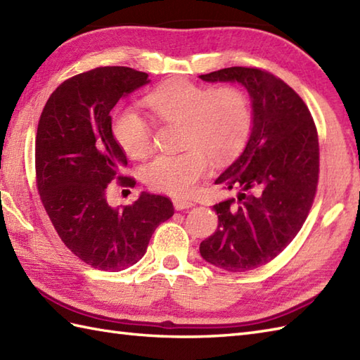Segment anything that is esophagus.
<instances>
[{"label": "esophagus", "instance_id": "obj_1", "mask_svg": "<svg viewBox=\"0 0 360 360\" xmlns=\"http://www.w3.org/2000/svg\"><path fill=\"white\" fill-rule=\"evenodd\" d=\"M173 205H174V209L176 210H184V209H190V207H193V202L192 201H184V200H174L173 201Z\"/></svg>", "mask_w": 360, "mask_h": 360}]
</instances>
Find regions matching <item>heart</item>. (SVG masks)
<instances>
[{
	"label": "heart",
	"instance_id": "b5f03b06",
	"mask_svg": "<svg viewBox=\"0 0 360 360\" xmlns=\"http://www.w3.org/2000/svg\"><path fill=\"white\" fill-rule=\"evenodd\" d=\"M145 103L158 120L184 125L182 148L187 150L179 155H159L143 167L145 182L159 192L192 195L198 181L207 173V158L215 165H224L240 155L249 139L250 103L246 93L236 86L212 89L174 80L153 89ZM111 134L133 159L143 158L151 150L150 122L129 106L114 111Z\"/></svg>",
	"mask_w": 360,
	"mask_h": 360
}]
</instances>
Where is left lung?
I'll use <instances>...</instances> for the list:
<instances>
[{
	"mask_svg": "<svg viewBox=\"0 0 360 360\" xmlns=\"http://www.w3.org/2000/svg\"><path fill=\"white\" fill-rule=\"evenodd\" d=\"M201 79L240 83L250 97L246 147L215 181L236 198L213 205L218 229L200 246L209 264L246 272L277 257L308 217L319 181L317 129L300 96L269 72L233 66Z\"/></svg>",
	"mask_w": 360,
	"mask_h": 360,
	"instance_id": "8db88e82",
	"label": "left lung"
}]
</instances>
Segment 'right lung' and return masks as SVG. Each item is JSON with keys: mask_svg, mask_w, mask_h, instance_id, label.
Wrapping results in <instances>:
<instances>
[{"mask_svg": "<svg viewBox=\"0 0 360 360\" xmlns=\"http://www.w3.org/2000/svg\"><path fill=\"white\" fill-rule=\"evenodd\" d=\"M148 74L103 66L65 80L46 102L35 137L41 202L75 257L101 271L136 264L156 227L173 217L165 196L141 193L125 207L106 201V186L128 165L111 134L110 112L122 97L148 85Z\"/></svg>", "mask_w": 360, "mask_h": 360, "instance_id": "1", "label": "right lung"}]
</instances>
